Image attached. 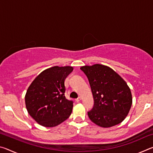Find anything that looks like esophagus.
I'll return each instance as SVG.
<instances>
[{
    "label": "esophagus",
    "instance_id": "1",
    "mask_svg": "<svg viewBox=\"0 0 153 153\" xmlns=\"http://www.w3.org/2000/svg\"><path fill=\"white\" fill-rule=\"evenodd\" d=\"M81 99H82V98L79 97H78V98H76V101L78 102H79V101H80V100H81Z\"/></svg>",
    "mask_w": 153,
    "mask_h": 153
}]
</instances>
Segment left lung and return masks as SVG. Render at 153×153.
<instances>
[{
  "mask_svg": "<svg viewBox=\"0 0 153 153\" xmlns=\"http://www.w3.org/2000/svg\"><path fill=\"white\" fill-rule=\"evenodd\" d=\"M80 69L88 77L94 98V107L88 112L90 120L102 128L122 122L132 104L126 82L112 69L102 65L83 66Z\"/></svg>",
  "mask_w": 153,
  "mask_h": 153,
  "instance_id": "obj_1",
  "label": "left lung"
}]
</instances>
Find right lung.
Instances as JSON below:
<instances>
[{"instance_id": "right-lung-1", "label": "right lung", "mask_w": 153, "mask_h": 153, "mask_svg": "<svg viewBox=\"0 0 153 153\" xmlns=\"http://www.w3.org/2000/svg\"><path fill=\"white\" fill-rule=\"evenodd\" d=\"M70 66H55L38 75L25 97L28 113L40 125L51 128L70 116L73 103L65 97V80L73 71Z\"/></svg>"}]
</instances>
